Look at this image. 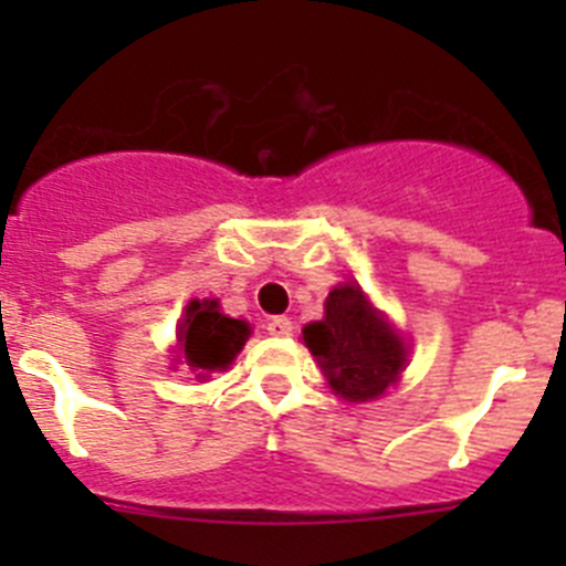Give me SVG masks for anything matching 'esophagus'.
Returning a JSON list of instances; mask_svg holds the SVG:
<instances>
[{"label":"esophagus","instance_id":"1","mask_svg":"<svg viewBox=\"0 0 566 566\" xmlns=\"http://www.w3.org/2000/svg\"><path fill=\"white\" fill-rule=\"evenodd\" d=\"M265 331L271 336H290L293 334V323H290V317H271L265 323Z\"/></svg>","mask_w":566,"mask_h":566}]
</instances>
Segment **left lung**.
Instances as JSON below:
<instances>
[{"label": "left lung", "mask_w": 566, "mask_h": 566, "mask_svg": "<svg viewBox=\"0 0 566 566\" xmlns=\"http://www.w3.org/2000/svg\"><path fill=\"white\" fill-rule=\"evenodd\" d=\"M331 389L350 402L380 397L405 367L402 339L369 306L358 284H339L325 298V317L304 328Z\"/></svg>", "instance_id": "obj_1"}]
</instances>
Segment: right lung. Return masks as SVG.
Wrapping results in <instances>:
<instances>
[{
    "label": "right lung",
    "instance_id": "obj_1",
    "mask_svg": "<svg viewBox=\"0 0 566 566\" xmlns=\"http://www.w3.org/2000/svg\"><path fill=\"white\" fill-rule=\"evenodd\" d=\"M249 336V325L243 319H232L219 312V301H191L186 306V317L177 328L180 353L193 373L227 369L241 350Z\"/></svg>",
    "mask_w": 566,
    "mask_h": 566
}]
</instances>
